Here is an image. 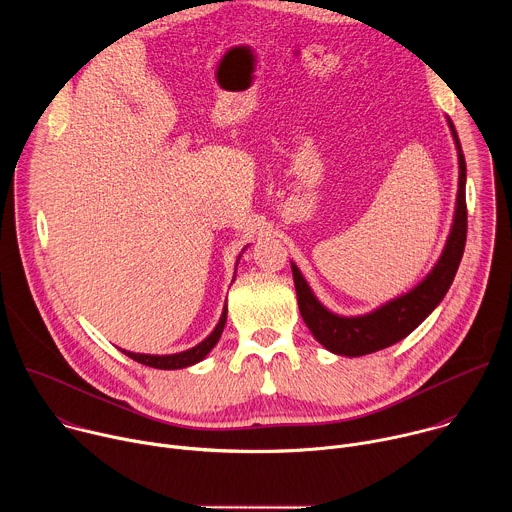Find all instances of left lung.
Instances as JSON below:
<instances>
[{
	"label": "left lung",
	"instance_id": "8db88e82",
	"mask_svg": "<svg viewBox=\"0 0 512 512\" xmlns=\"http://www.w3.org/2000/svg\"><path fill=\"white\" fill-rule=\"evenodd\" d=\"M460 160V188H458V202H456V216L452 233L448 237L446 249L431 269V273L415 287L409 294L385 304L383 308L356 318H342L328 312L312 294L306 279L302 277L300 269L291 263L294 271V283L298 291V304L302 318L314 338L326 346L334 354L344 356H362L371 354L381 348H387L407 334H411L433 310L444 300L448 289L456 277L458 265L464 255L466 247V231H468V208H466V160L460 148V139L454 129V123L448 119Z\"/></svg>",
	"mask_w": 512,
	"mask_h": 512
}]
</instances>
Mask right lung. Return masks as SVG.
Listing matches in <instances>:
<instances>
[{
	"mask_svg": "<svg viewBox=\"0 0 512 512\" xmlns=\"http://www.w3.org/2000/svg\"><path fill=\"white\" fill-rule=\"evenodd\" d=\"M225 322H227V308H225L221 320H218L214 332L206 340H202L198 346H194L190 350H184V352H178V354L158 356V354H135V352H127V350H121V352H125L129 358L145 364V367H152V369H162V371L184 369V367H190V364L202 360L214 348V344L218 342V338H221V334L225 330Z\"/></svg>",
	"mask_w": 512,
	"mask_h": 512,
	"instance_id": "1",
	"label": "right lung"
}]
</instances>
